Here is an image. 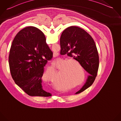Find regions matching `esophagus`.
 Wrapping results in <instances>:
<instances>
[{
	"instance_id": "34e87169",
	"label": "esophagus",
	"mask_w": 121,
	"mask_h": 121,
	"mask_svg": "<svg viewBox=\"0 0 121 121\" xmlns=\"http://www.w3.org/2000/svg\"><path fill=\"white\" fill-rule=\"evenodd\" d=\"M53 67L54 69H58V68H59V66L58 65H55V64L53 65Z\"/></svg>"
}]
</instances>
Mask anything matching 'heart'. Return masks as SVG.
<instances>
[{"instance_id":"heart-1","label":"heart","mask_w":121,"mask_h":121,"mask_svg":"<svg viewBox=\"0 0 121 121\" xmlns=\"http://www.w3.org/2000/svg\"><path fill=\"white\" fill-rule=\"evenodd\" d=\"M63 61V59H62L61 58H58L55 60V62L56 64H60V63H62Z\"/></svg>"}]
</instances>
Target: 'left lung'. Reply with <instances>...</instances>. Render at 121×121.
<instances>
[{
  "instance_id": "8db88e82",
  "label": "left lung",
  "mask_w": 121,
  "mask_h": 121,
  "mask_svg": "<svg viewBox=\"0 0 121 121\" xmlns=\"http://www.w3.org/2000/svg\"><path fill=\"white\" fill-rule=\"evenodd\" d=\"M60 45L62 50L74 56L76 61V66L82 67L86 73L85 82L80 84L76 69L64 70L61 78V84L71 94L81 93L93 84L98 73L99 56L95 42L83 29L71 26L62 33Z\"/></svg>"
}]
</instances>
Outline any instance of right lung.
Returning a JSON list of instances; mask_svg holds the SVG:
<instances>
[{"mask_svg": "<svg viewBox=\"0 0 121 121\" xmlns=\"http://www.w3.org/2000/svg\"><path fill=\"white\" fill-rule=\"evenodd\" d=\"M52 52L47 49L46 38L35 27L20 31L14 38L9 51V63L15 83L28 95L42 96L44 74Z\"/></svg>", "mask_w": 121, "mask_h": 121, "instance_id": "add662e5", "label": "right lung"}]
</instances>
